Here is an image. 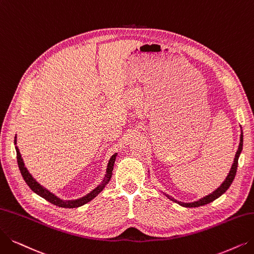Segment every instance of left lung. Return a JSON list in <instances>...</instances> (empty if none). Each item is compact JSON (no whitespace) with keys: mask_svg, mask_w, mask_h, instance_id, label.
I'll list each match as a JSON object with an SVG mask.
<instances>
[{"mask_svg":"<svg viewBox=\"0 0 254 254\" xmlns=\"http://www.w3.org/2000/svg\"><path fill=\"white\" fill-rule=\"evenodd\" d=\"M243 149V132L241 133V138H240V145H239V148H238V151L236 153V156H235V160H233V164H232V167L229 171V174L227 175L226 179L224 180V182L215 190L212 191L211 194H209L208 196H205L202 199L198 200V201H195V202H191V203H185V202H180L176 199H174L173 197H170L167 195V197L169 199H171L172 201L176 202V203H178L179 205L181 206H185V207H198V206H202V205H205L207 203H210V202H212L214 200H216L217 198H219L221 195L224 194V192L228 190V188L230 187V185L232 184L233 179H235V176L237 174V169H238V160H239V156L241 154V151Z\"/></svg>","mask_w":254,"mask_h":254,"instance_id":"1","label":"left lung"}]
</instances>
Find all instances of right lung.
Returning <instances> with one entry per match:
<instances>
[{"label": "right lung", "mask_w": 254, "mask_h": 254, "mask_svg": "<svg viewBox=\"0 0 254 254\" xmlns=\"http://www.w3.org/2000/svg\"><path fill=\"white\" fill-rule=\"evenodd\" d=\"M16 138V137H15ZM14 140V144H15ZM16 149V159H17V165H18V169L19 171H21V174L24 178V180L26 181V184L28 185V187L31 189L34 192H36L37 195H39L40 197H43L44 199H46L47 201L51 202V203L56 205V206H59V207H64V208H74V207H79V206H82L84 205L85 203H87V202H89L90 200H93L99 192L102 190L105 186L108 184V181L110 180L111 178V175H113V170H114V165H115V161H116V157H117V153L114 154L113 156H111L108 165H107V170H106V175H105V178L103 179V181L101 182V185L98 186L93 191H90L89 194H87L86 196L80 198V199H77V200H72V201H64L62 199L57 198L54 194H52V192H50L48 190H46L44 187L40 186L38 182L31 176V174L29 173L28 170L26 169L25 165H24V161H23V158L21 156V153H19L18 151V148L15 147Z\"/></svg>", "instance_id": "1"}]
</instances>
